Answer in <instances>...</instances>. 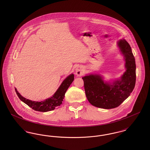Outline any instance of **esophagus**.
Returning <instances> with one entry per match:
<instances>
[{
    "label": "esophagus",
    "mask_w": 150,
    "mask_h": 150,
    "mask_svg": "<svg viewBox=\"0 0 150 150\" xmlns=\"http://www.w3.org/2000/svg\"><path fill=\"white\" fill-rule=\"evenodd\" d=\"M84 73V68L82 66H79L75 69V74L78 76H81Z\"/></svg>",
    "instance_id": "34e87169"
}]
</instances>
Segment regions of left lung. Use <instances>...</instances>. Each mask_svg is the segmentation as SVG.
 I'll use <instances>...</instances> for the list:
<instances>
[{
    "label": "left lung",
    "mask_w": 150,
    "mask_h": 150,
    "mask_svg": "<svg viewBox=\"0 0 150 150\" xmlns=\"http://www.w3.org/2000/svg\"><path fill=\"white\" fill-rule=\"evenodd\" d=\"M117 45L125 62L126 70L120 79L105 81L100 75L97 74H90L82 78L86 98L95 107L105 109L118 107L134 88L136 65L131 47L124 39L119 40Z\"/></svg>",
    "instance_id": "1"
}]
</instances>
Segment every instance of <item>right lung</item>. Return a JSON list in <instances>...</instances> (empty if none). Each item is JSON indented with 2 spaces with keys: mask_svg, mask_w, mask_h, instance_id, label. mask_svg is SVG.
Returning a JSON list of instances; mask_svg holds the SVG:
<instances>
[{
  "mask_svg": "<svg viewBox=\"0 0 150 150\" xmlns=\"http://www.w3.org/2000/svg\"><path fill=\"white\" fill-rule=\"evenodd\" d=\"M74 80V75L71 74L67 78L64 79V80L57 89L56 92L52 97L40 102L33 101L31 100L26 99V98L22 96L17 91V89L16 88L15 91L18 98L23 102L28 105L29 107L38 111L47 112L54 110L56 107L60 106L62 103V101L64 99L65 93L71 84Z\"/></svg>",
  "mask_w": 150,
  "mask_h": 150,
  "instance_id": "add662e5",
  "label": "right lung"
}]
</instances>
